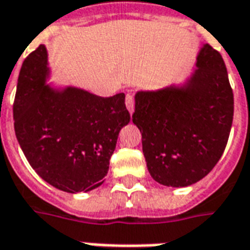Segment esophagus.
I'll return each instance as SVG.
<instances>
[{
    "instance_id": "obj_1",
    "label": "esophagus",
    "mask_w": 250,
    "mask_h": 250,
    "mask_svg": "<svg viewBox=\"0 0 250 250\" xmlns=\"http://www.w3.org/2000/svg\"><path fill=\"white\" fill-rule=\"evenodd\" d=\"M134 95L131 92L127 93V96H125V107H127V109L130 111V114H132L134 112Z\"/></svg>"
}]
</instances>
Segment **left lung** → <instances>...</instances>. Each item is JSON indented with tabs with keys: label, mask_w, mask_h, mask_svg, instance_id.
I'll use <instances>...</instances> for the list:
<instances>
[{
	"label": "left lung",
	"mask_w": 250,
	"mask_h": 250,
	"mask_svg": "<svg viewBox=\"0 0 250 250\" xmlns=\"http://www.w3.org/2000/svg\"><path fill=\"white\" fill-rule=\"evenodd\" d=\"M186 84L135 95L132 122L141 130L148 173L158 184L186 188L213 170L224 154L234 100L225 62L209 44Z\"/></svg>",
	"instance_id": "obj_1"
}]
</instances>
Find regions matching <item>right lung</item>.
<instances>
[{"label":"right lung","instance_id":"obj_1","mask_svg":"<svg viewBox=\"0 0 250 250\" xmlns=\"http://www.w3.org/2000/svg\"><path fill=\"white\" fill-rule=\"evenodd\" d=\"M48 53L40 45L22 62L13 103L14 131L36 173L53 188L79 193L99 188L108 173L122 127L125 93L102 98L84 89L52 88Z\"/></svg>","mask_w":250,"mask_h":250}]
</instances>
